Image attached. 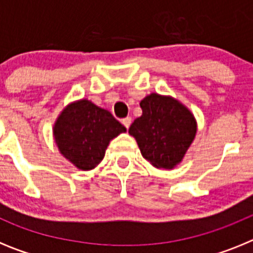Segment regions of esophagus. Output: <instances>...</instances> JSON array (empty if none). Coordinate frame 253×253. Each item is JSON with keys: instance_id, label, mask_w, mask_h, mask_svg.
<instances>
[{"instance_id": "obj_1", "label": "esophagus", "mask_w": 253, "mask_h": 253, "mask_svg": "<svg viewBox=\"0 0 253 253\" xmlns=\"http://www.w3.org/2000/svg\"><path fill=\"white\" fill-rule=\"evenodd\" d=\"M122 123H123V125H124L125 128L128 129L129 126H130V124H131V118H130V116H126V118H124V119L122 120Z\"/></svg>"}]
</instances>
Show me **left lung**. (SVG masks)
<instances>
[{
	"label": "left lung",
	"mask_w": 253,
	"mask_h": 253,
	"mask_svg": "<svg viewBox=\"0 0 253 253\" xmlns=\"http://www.w3.org/2000/svg\"><path fill=\"white\" fill-rule=\"evenodd\" d=\"M142 116L129 134L140 153L157 169H171L182 161L196 134V120L185 105L171 96L151 93L140 101Z\"/></svg>",
	"instance_id": "1"
}]
</instances>
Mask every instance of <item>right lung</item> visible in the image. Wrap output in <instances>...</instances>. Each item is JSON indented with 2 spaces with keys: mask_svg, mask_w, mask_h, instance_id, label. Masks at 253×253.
Instances as JSON below:
<instances>
[{
  "mask_svg": "<svg viewBox=\"0 0 253 253\" xmlns=\"http://www.w3.org/2000/svg\"><path fill=\"white\" fill-rule=\"evenodd\" d=\"M124 131V125L111 113L86 99L64 107L53 128L60 153L82 171L95 169L110 140Z\"/></svg>",
  "mask_w": 253,
  "mask_h": 253,
  "instance_id": "right-lung-1",
  "label": "right lung"
}]
</instances>
